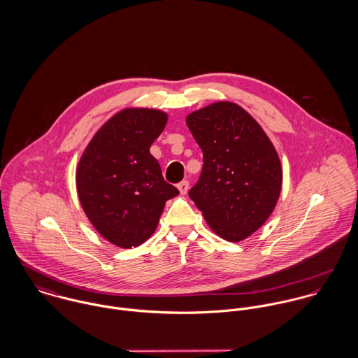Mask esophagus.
<instances>
[{
	"label": "esophagus",
	"mask_w": 358,
	"mask_h": 358,
	"mask_svg": "<svg viewBox=\"0 0 358 358\" xmlns=\"http://www.w3.org/2000/svg\"><path fill=\"white\" fill-rule=\"evenodd\" d=\"M178 189L180 192V194H186L189 190V182L187 180H182L178 183Z\"/></svg>",
	"instance_id": "esophagus-1"
}]
</instances>
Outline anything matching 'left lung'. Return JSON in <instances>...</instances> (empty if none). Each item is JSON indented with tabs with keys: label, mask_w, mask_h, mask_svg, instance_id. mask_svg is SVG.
Listing matches in <instances>:
<instances>
[{
	"label": "left lung",
	"mask_w": 358,
	"mask_h": 358,
	"mask_svg": "<svg viewBox=\"0 0 358 358\" xmlns=\"http://www.w3.org/2000/svg\"><path fill=\"white\" fill-rule=\"evenodd\" d=\"M186 122L203 150V171L189 196L217 236L241 241L277 204L282 185L277 152L236 103L209 104L187 115Z\"/></svg>",
	"instance_id": "1"
}]
</instances>
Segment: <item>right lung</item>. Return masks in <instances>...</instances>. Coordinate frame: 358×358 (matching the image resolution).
Masks as SVG:
<instances>
[{"label":"right lung","instance_id":"obj_1","mask_svg":"<svg viewBox=\"0 0 358 358\" xmlns=\"http://www.w3.org/2000/svg\"><path fill=\"white\" fill-rule=\"evenodd\" d=\"M166 120L159 110H122L98 131L80 159V203L94 227L117 247L143 244L153 234L165 203L179 194L164 180L150 154Z\"/></svg>","mask_w":358,"mask_h":358}]
</instances>
